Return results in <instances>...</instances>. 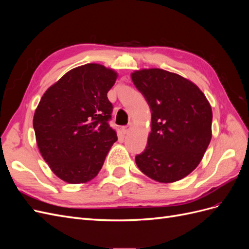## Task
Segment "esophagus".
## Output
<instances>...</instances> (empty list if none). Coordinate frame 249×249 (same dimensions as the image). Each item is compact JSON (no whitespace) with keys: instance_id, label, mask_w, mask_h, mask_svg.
<instances>
[{"instance_id":"obj_1","label":"esophagus","mask_w":249,"mask_h":249,"mask_svg":"<svg viewBox=\"0 0 249 249\" xmlns=\"http://www.w3.org/2000/svg\"><path fill=\"white\" fill-rule=\"evenodd\" d=\"M131 129H132V124L124 125V126L122 127V132H123L124 134H127V133H129V132L131 131Z\"/></svg>"}]
</instances>
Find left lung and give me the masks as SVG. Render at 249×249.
Wrapping results in <instances>:
<instances>
[{"mask_svg": "<svg viewBox=\"0 0 249 249\" xmlns=\"http://www.w3.org/2000/svg\"><path fill=\"white\" fill-rule=\"evenodd\" d=\"M152 111L147 145L136 156L139 169L159 183H173L198 166L212 139V108L206 95L178 73L143 69L131 73Z\"/></svg>", "mask_w": 249, "mask_h": 249, "instance_id": "left-lung-1", "label": "left lung"}]
</instances>
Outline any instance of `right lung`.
Here are the masks:
<instances>
[{"mask_svg": "<svg viewBox=\"0 0 249 249\" xmlns=\"http://www.w3.org/2000/svg\"><path fill=\"white\" fill-rule=\"evenodd\" d=\"M117 77L102 64L78 66L47 89L35 110L37 146L51 170L66 183L94 178L117 140L108 124L113 107L107 97Z\"/></svg>", "mask_w": 249, "mask_h": 249, "instance_id": "1", "label": "right lung"}]
</instances>
